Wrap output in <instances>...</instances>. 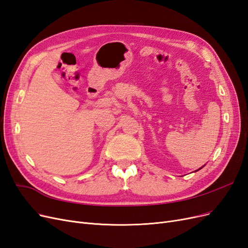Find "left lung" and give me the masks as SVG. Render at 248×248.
Segmentation results:
<instances>
[{"mask_svg":"<svg viewBox=\"0 0 248 248\" xmlns=\"http://www.w3.org/2000/svg\"><path fill=\"white\" fill-rule=\"evenodd\" d=\"M200 169H202V168H200ZM200 169H199V170H200Z\"/></svg>","mask_w":248,"mask_h":248,"instance_id":"obj_1","label":"left lung"}]
</instances>
